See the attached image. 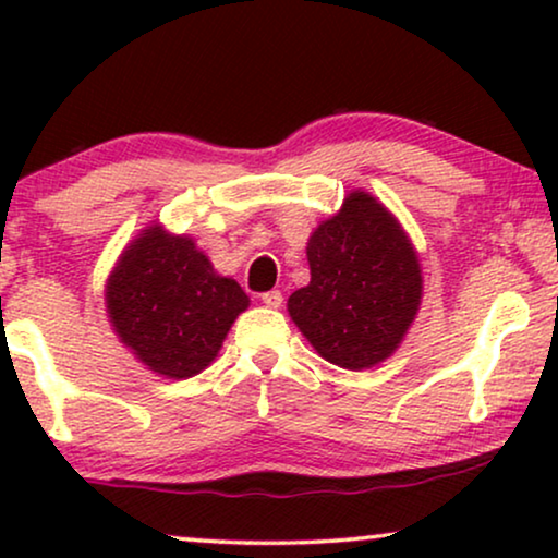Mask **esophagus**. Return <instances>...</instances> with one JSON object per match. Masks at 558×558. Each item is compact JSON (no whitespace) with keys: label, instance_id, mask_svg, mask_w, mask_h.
Segmentation results:
<instances>
[{"label":"esophagus","instance_id":"esophagus-1","mask_svg":"<svg viewBox=\"0 0 558 558\" xmlns=\"http://www.w3.org/2000/svg\"><path fill=\"white\" fill-rule=\"evenodd\" d=\"M262 302L266 304V307L277 310V307H281V304H284V296H281V292H279V289H271V292H266V294H262Z\"/></svg>","mask_w":558,"mask_h":558}]
</instances>
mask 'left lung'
Returning <instances> with one entry per match:
<instances>
[{
	"instance_id": "obj_1",
	"label": "left lung",
	"mask_w": 558,
	"mask_h": 558,
	"mask_svg": "<svg viewBox=\"0 0 558 558\" xmlns=\"http://www.w3.org/2000/svg\"><path fill=\"white\" fill-rule=\"evenodd\" d=\"M310 284L289 315L325 361L371 368L399 348L422 302V269L407 233L376 197L350 193L307 243Z\"/></svg>"
}]
</instances>
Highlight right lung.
<instances>
[{
	"mask_svg": "<svg viewBox=\"0 0 558 558\" xmlns=\"http://www.w3.org/2000/svg\"><path fill=\"white\" fill-rule=\"evenodd\" d=\"M113 330L144 365L167 378L201 373L248 307L239 281L218 277L185 235L147 228L124 251L106 289Z\"/></svg>",
	"mask_w": 558,
	"mask_h": 558,
	"instance_id": "right-lung-1",
	"label": "right lung"
}]
</instances>
